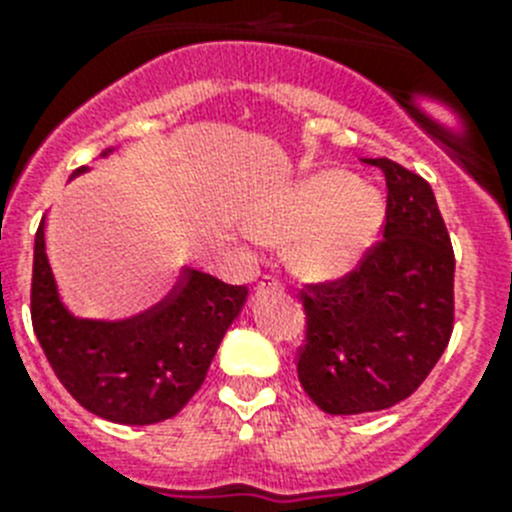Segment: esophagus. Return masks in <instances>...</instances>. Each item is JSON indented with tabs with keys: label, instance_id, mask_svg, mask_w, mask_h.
I'll list each match as a JSON object with an SVG mask.
<instances>
[{
	"label": "esophagus",
	"instance_id": "esophagus-1",
	"mask_svg": "<svg viewBox=\"0 0 512 512\" xmlns=\"http://www.w3.org/2000/svg\"><path fill=\"white\" fill-rule=\"evenodd\" d=\"M259 289H284V284L279 282L277 277H269V274H266V277L259 282Z\"/></svg>",
	"mask_w": 512,
	"mask_h": 512
}]
</instances>
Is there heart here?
<instances>
[{"label": "heart", "instance_id": "heart-1", "mask_svg": "<svg viewBox=\"0 0 512 512\" xmlns=\"http://www.w3.org/2000/svg\"><path fill=\"white\" fill-rule=\"evenodd\" d=\"M384 220L377 189L346 171H318L271 194L251 212L253 235L269 243L292 241V266L307 279H338L372 246Z\"/></svg>", "mask_w": 512, "mask_h": 512}]
</instances>
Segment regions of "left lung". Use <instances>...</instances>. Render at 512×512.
I'll use <instances>...</instances> for the list:
<instances>
[{"instance_id":"8db88e82","label":"left lung","mask_w":512,"mask_h":512,"mask_svg":"<svg viewBox=\"0 0 512 512\" xmlns=\"http://www.w3.org/2000/svg\"><path fill=\"white\" fill-rule=\"evenodd\" d=\"M387 182L382 238L330 282L305 284L302 390L328 415L408 400L454 330V248L431 184L390 158H361Z\"/></svg>"}]
</instances>
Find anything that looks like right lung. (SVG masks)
Masks as SVG:
<instances>
[{
    "mask_svg": "<svg viewBox=\"0 0 512 512\" xmlns=\"http://www.w3.org/2000/svg\"><path fill=\"white\" fill-rule=\"evenodd\" d=\"M84 166L74 171L81 174ZM248 289L184 269L166 300L128 320L74 318L35 233L30 318L58 382L81 408L122 425L174 418L200 390Z\"/></svg>",
    "mask_w": 512,
    "mask_h": 512,
    "instance_id": "add662e5",
    "label": "right lung"
}]
</instances>
